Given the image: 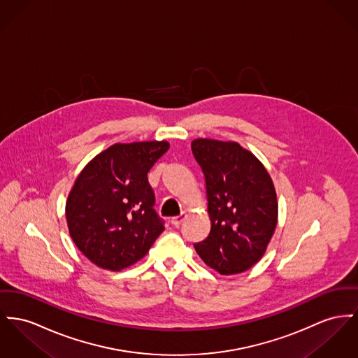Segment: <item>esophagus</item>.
Masks as SVG:
<instances>
[{
    "mask_svg": "<svg viewBox=\"0 0 358 358\" xmlns=\"http://www.w3.org/2000/svg\"><path fill=\"white\" fill-rule=\"evenodd\" d=\"M186 220V215L185 213H182L180 215H176V217H172L171 218V224L173 225V227H176V228H179L180 227V224Z\"/></svg>",
    "mask_w": 358,
    "mask_h": 358,
    "instance_id": "obj_1",
    "label": "esophagus"
}]
</instances>
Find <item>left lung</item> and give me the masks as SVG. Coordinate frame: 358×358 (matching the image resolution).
<instances>
[{"label": "left lung", "mask_w": 358, "mask_h": 358, "mask_svg": "<svg viewBox=\"0 0 358 358\" xmlns=\"http://www.w3.org/2000/svg\"><path fill=\"white\" fill-rule=\"evenodd\" d=\"M192 155L206 185L209 236L195 251L221 275L247 271L262 259L274 235L278 201L262 162L235 141L196 138Z\"/></svg>", "instance_id": "1"}]
</instances>
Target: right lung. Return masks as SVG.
<instances>
[{"mask_svg":"<svg viewBox=\"0 0 358 358\" xmlns=\"http://www.w3.org/2000/svg\"><path fill=\"white\" fill-rule=\"evenodd\" d=\"M168 141L114 143L81 169L65 215L77 248L97 267L120 271L143 259L164 231L148 172Z\"/></svg>","mask_w":358,"mask_h":358,"instance_id":"1","label":"right lung"}]
</instances>
